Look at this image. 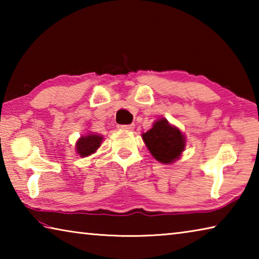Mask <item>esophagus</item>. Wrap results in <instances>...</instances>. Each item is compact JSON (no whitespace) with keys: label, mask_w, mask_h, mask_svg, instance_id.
<instances>
[{"label":"esophagus","mask_w":259,"mask_h":259,"mask_svg":"<svg viewBox=\"0 0 259 259\" xmlns=\"http://www.w3.org/2000/svg\"><path fill=\"white\" fill-rule=\"evenodd\" d=\"M119 129H121V130H134V129H135V124L119 125Z\"/></svg>","instance_id":"obj_1"}]
</instances>
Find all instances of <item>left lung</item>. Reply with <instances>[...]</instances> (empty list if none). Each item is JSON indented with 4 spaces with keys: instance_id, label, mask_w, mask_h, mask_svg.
I'll use <instances>...</instances> for the list:
<instances>
[{
    "instance_id": "obj_1",
    "label": "left lung",
    "mask_w": 259,
    "mask_h": 259,
    "mask_svg": "<svg viewBox=\"0 0 259 259\" xmlns=\"http://www.w3.org/2000/svg\"><path fill=\"white\" fill-rule=\"evenodd\" d=\"M142 138L152 156L164 164L177 161L186 146L185 135L164 117L157 119L150 130L143 133Z\"/></svg>"
}]
</instances>
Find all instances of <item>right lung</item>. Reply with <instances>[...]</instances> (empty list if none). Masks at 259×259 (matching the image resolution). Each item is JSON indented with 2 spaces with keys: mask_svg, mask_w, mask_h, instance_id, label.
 I'll use <instances>...</instances> for the list:
<instances>
[{
  "mask_svg": "<svg viewBox=\"0 0 259 259\" xmlns=\"http://www.w3.org/2000/svg\"><path fill=\"white\" fill-rule=\"evenodd\" d=\"M103 140V136L98 134L88 133L87 135H82L75 144L76 153L81 157H87L94 154L100 147V145H102Z\"/></svg>",
  "mask_w": 259,
  "mask_h": 259,
  "instance_id": "obj_1",
  "label": "right lung"
}]
</instances>
